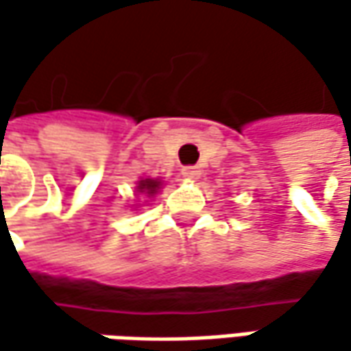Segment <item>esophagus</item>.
<instances>
[{"label": "esophagus", "mask_w": 351, "mask_h": 351, "mask_svg": "<svg viewBox=\"0 0 351 351\" xmlns=\"http://www.w3.org/2000/svg\"><path fill=\"white\" fill-rule=\"evenodd\" d=\"M183 178H187V180H199L201 178V169L195 168V166H187V168L182 169Z\"/></svg>", "instance_id": "esophagus-1"}]
</instances>
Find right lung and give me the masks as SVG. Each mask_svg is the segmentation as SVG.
<instances>
[{"mask_svg": "<svg viewBox=\"0 0 351 351\" xmlns=\"http://www.w3.org/2000/svg\"><path fill=\"white\" fill-rule=\"evenodd\" d=\"M160 185L162 182L160 180H150V178H146V180H141L138 185H136V193L138 195H156L158 193V189H160Z\"/></svg>", "mask_w": 351, "mask_h": 351, "instance_id": "obj_1", "label": "right lung"}]
</instances>
